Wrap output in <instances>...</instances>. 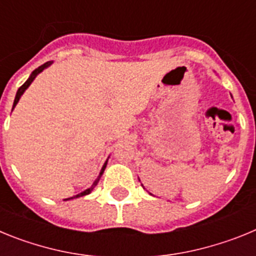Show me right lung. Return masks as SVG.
<instances>
[{
  "label": "right lung",
  "instance_id": "1",
  "mask_svg": "<svg viewBox=\"0 0 256 256\" xmlns=\"http://www.w3.org/2000/svg\"><path fill=\"white\" fill-rule=\"evenodd\" d=\"M52 64H54V61H47V62H44V65H40V66H38L37 69H36V70H33V72H32V74H30V76H29V78L26 79V82L24 83V84H22V87L19 88V90H18V92H16V96H15V100H14L12 110H14V108H15V106H16V104L19 102L20 97H22V94H24V92H26V88H28L29 86L32 84V82H33V80H34V79H36V76H37L38 74H40V73H42V72H44V69H47V68H48V66H51ZM108 159H106L105 164H104V165H102V168H101V170H100V174H98V177H97L96 180H94V184H92V186L90 187V188L84 190V191H83V192H80V194H78V195L73 196V198H65L64 201L72 200V198H82V196H86V195H90V194H91V192L94 191V187L97 186V183H98V180H100L101 176H102L104 170H105V168H106V165H108Z\"/></svg>",
  "mask_w": 256,
  "mask_h": 256
}]
</instances>
